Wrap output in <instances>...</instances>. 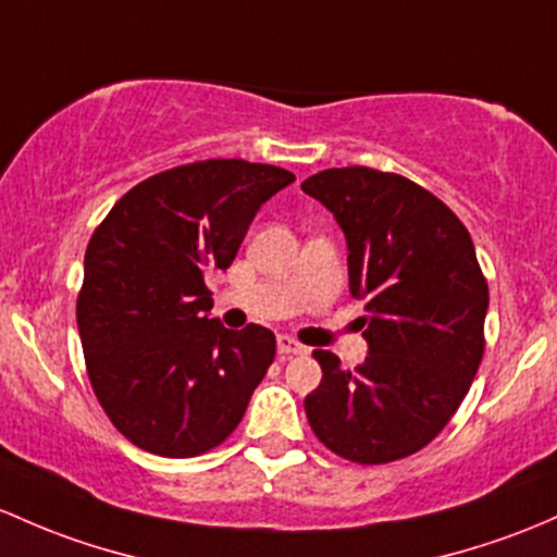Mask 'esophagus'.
I'll use <instances>...</instances> for the list:
<instances>
[{
	"label": "esophagus",
	"mask_w": 557,
	"mask_h": 557,
	"mask_svg": "<svg viewBox=\"0 0 557 557\" xmlns=\"http://www.w3.org/2000/svg\"><path fill=\"white\" fill-rule=\"evenodd\" d=\"M276 345H278L281 356H302V352H305L302 345L297 343V339H292L289 334H278Z\"/></svg>",
	"instance_id": "34e87169"
}]
</instances>
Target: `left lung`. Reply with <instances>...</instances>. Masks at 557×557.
I'll list each match as a JSON object with an SVG mask.
<instances>
[{
  "label": "left lung",
  "instance_id": "left-lung-1",
  "mask_svg": "<svg viewBox=\"0 0 557 557\" xmlns=\"http://www.w3.org/2000/svg\"><path fill=\"white\" fill-rule=\"evenodd\" d=\"M302 190L345 233L369 345L352 372L334 352H313L324 376L305 414L350 462L404 459L446 428L481 367L488 286L472 238L444 201L393 172L324 170Z\"/></svg>",
  "mask_w": 557,
  "mask_h": 557
}]
</instances>
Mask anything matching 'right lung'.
Returning a JSON list of instances; mask_svg holds the SVG:
<instances>
[{
	"instance_id": "1",
	"label": "right lung",
	"mask_w": 557,
	"mask_h": 557,
	"mask_svg": "<svg viewBox=\"0 0 557 557\" xmlns=\"http://www.w3.org/2000/svg\"><path fill=\"white\" fill-rule=\"evenodd\" d=\"M289 183L281 166L194 161L137 183L89 238L76 300L87 374L135 446L196 457L242 422L276 337L212 319L205 276L231 265L255 214Z\"/></svg>"
}]
</instances>
